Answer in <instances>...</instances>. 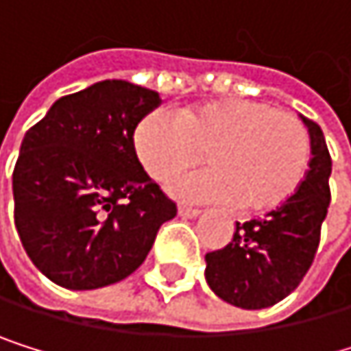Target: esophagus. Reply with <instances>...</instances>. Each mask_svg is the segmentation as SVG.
I'll return each instance as SVG.
<instances>
[{
	"mask_svg": "<svg viewBox=\"0 0 351 351\" xmlns=\"http://www.w3.org/2000/svg\"><path fill=\"white\" fill-rule=\"evenodd\" d=\"M179 217H183V219H195V217H199V210L197 208H189V206H179Z\"/></svg>",
	"mask_w": 351,
	"mask_h": 351,
	"instance_id": "esophagus-1",
	"label": "esophagus"
}]
</instances>
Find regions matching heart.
Wrapping results in <instances>:
<instances>
[{"mask_svg": "<svg viewBox=\"0 0 351 351\" xmlns=\"http://www.w3.org/2000/svg\"><path fill=\"white\" fill-rule=\"evenodd\" d=\"M143 170L166 181L206 152L208 168L174 179L168 191L187 202L238 204L246 213L274 210L301 187L312 158L299 117L248 99L210 101L172 115L147 113L134 130Z\"/></svg>", "mask_w": 351, "mask_h": 351, "instance_id": "1", "label": "heart"}]
</instances>
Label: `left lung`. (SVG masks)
Wrapping results in <instances>:
<instances>
[{
  "instance_id": "left-lung-1",
  "label": "left lung",
  "mask_w": 351,
  "mask_h": 351,
  "mask_svg": "<svg viewBox=\"0 0 351 351\" xmlns=\"http://www.w3.org/2000/svg\"><path fill=\"white\" fill-rule=\"evenodd\" d=\"M301 119L312 141V160L297 193L263 219L236 223L232 242L206 254V282L225 303L271 307L299 287L314 261L330 204L332 162L320 126Z\"/></svg>"
}]
</instances>
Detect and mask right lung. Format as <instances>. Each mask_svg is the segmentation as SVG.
I'll use <instances>...</instances> for the list:
<instances>
[{"mask_svg":"<svg viewBox=\"0 0 351 351\" xmlns=\"http://www.w3.org/2000/svg\"><path fill=\"white\" fill-rule=\"evenodd\" d=\"M160 103L149 88L105 80L58 99L27 130L12 174L14 223L54 285L92 291L128 278L177 215L132 143Z\"/></svg>","mask_w":351,"mask_h":351,"instance_id":"1","label":"right lung"}]
</instances>
